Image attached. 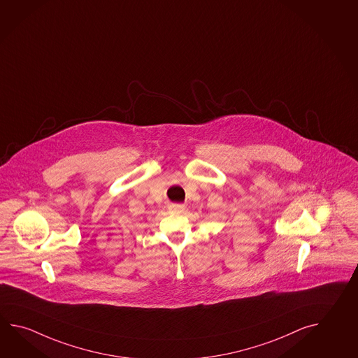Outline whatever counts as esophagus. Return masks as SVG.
I'll list each match as a JSON object with an SVG mask.
<instances>
[{"label": "esophagus", "mask_w": 358, "mask_h": 358, "mask_svg": "<svg viewBox=\"0 0 358 358\" xmlns=\"http://www.w3.org/2000/svg\"><path fill=\"white\" fill-rule=\"evenodd\" d=\"M169 212L175 213V214H180V213L185 212V206L180 204L169 205Z\"/></svg>", "instance_id": "1"}]
</instances>
